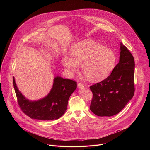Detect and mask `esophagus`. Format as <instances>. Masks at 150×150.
Listing matches in <instances>:
<instances>
[{
  "label": "esophagus",
  "mask_w": 150,
  "mask_h": 150,
  "mask_svg": "<svg viewBox=\"0 0 150 150\" xmlns=\"http://www.w3.org/2000/svg\"><path fill=\"white\" fill-rule=\"evenodd\" d=\"M78 87L79 88H82L84 87V85L81 83H78Z\"/></svg>",
  "instance_id": "34e87169"
}]
</instances>
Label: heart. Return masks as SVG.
<instances>
[{
	"label": "heart",
	"instance_id": "obj_1",
	"mask_svg": "<svg viewBox=\"0 0 150 150\" xmlns=\"http://www.w3.org/2000/svg\"><path fill=\"white\" fill-rule=\"evenodd\" d=\"M62 62L71 74L78 72L81 65L82 72L89 81L98 82L108 78L114 69L116 56L112 50L98 42L83 40L74 45L71 56L65 54Z\"/></svg>",
	"mask_w": 150,
	"mask_h": 150
}]
</instances>
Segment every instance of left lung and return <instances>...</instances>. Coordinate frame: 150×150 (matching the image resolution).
Segmentation results:
<instances>
[{
	"label": "left lung",
	"mask_w": 150,
	"mask_h": 150,
	"mask_svg": "<svg viewBox=\"0 0 150 150\" xmlns=\"http://www.w3.org/2000/svg\"><path fill=\"white\" fill-rule=\"evenodd\" d=\"M134 57L120 42L119 62L112 74L90 87L93 94L91 111L101 117L119 113L134 95Z\"/></svg>",
	"instance_id": "left-lung-1"
}]
</instances>
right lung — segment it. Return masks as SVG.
Wrapping results in <instances>:
<instances>
[{"label": "right lung", "instance_id": "add662e5", "mask_svg": "<svg viewBox=\"0 0 150 150\" xmlns=\"http://www.w3.org/2000/svg\"><path fill=\"white\" fill-rule=\"evenodd\" d=\"M13 83L21 109L30 118L42 120H56L65 114L68 100L77 87L74 81L56 76L49 94L41 99L32 101L21 93L14 77Z\"/></svg>", "mask_w": 150, "mask_h": 150}]
</instances>
